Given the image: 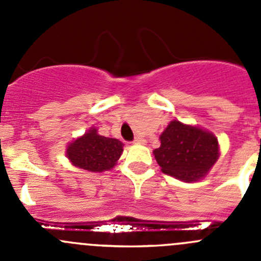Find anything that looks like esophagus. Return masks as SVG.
I'll return each instance as SVG.
<instances>
[{
    "label": "esophagus",
    "instance_id": "1",
    "mask_svg": "<svg viewBox=\"0 0 261 261\" xmlns=\"http://www.w3.org/2000/svg\"><path fill=\"white\" fill-rule=\"evenodd\" d=\"M134 143H135V144H145V140H144L143 138H140V136H138V138H135Z\"/></svg>",
    "mask_w": 261,
    "mask_h": 261
}]
</instances>
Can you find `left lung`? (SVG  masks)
Returning <instances> with one entry per match:
<instances>
[{"instance_id":"obj_1","label":"left lung","mask_w":261,"mask_h":261,"mask_svg":"<svg viewBox=\"0 0 261 261\" xmlns=\"http://www.w3.org/2000/svg\"><path fill=\"white\" fill-rule=\"evenodd\" d=\"M220 155L213 134L173 120L160 135L154 156L162 172L183 181H197L208 173Z\"/></svg>"}]
</instances>
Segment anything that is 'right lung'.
<instances>
[{
	"label": "right lung",
	"mask_w": 261,
	"mask_h": 261,
	"mask_svg": "<svg viewBox=\"0 0 261 261\" xmlns=\"http://www.w3.org/2000/svg\"><path fill=\"white\" fill-rule=\"evenodd\" d=\"M122 147L123 144L120 140L105 138L92 127L68 145L67 156L74 167L101 173L115 167L123 151Z\"/></svg>",
	"instance_id": "1"
}]
</instances>
